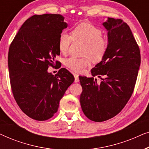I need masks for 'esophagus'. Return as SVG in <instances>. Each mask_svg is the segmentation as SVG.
<instances>
[{"label": "esophagus", "mask_w": 149, "mask_h": 149, "mask_svg": "<svg viewBox=\"0 0 149 149\" xmlns=\"http://www.w3.org/2000/svg\"><path fill=\"white\" fill-rule=\"evenodd\" d=\"M74 82L77 83L79 81V75L77 74H74Z\"/></svg>", "instance_id": "1"}]
</instances>
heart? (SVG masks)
Masks as SVG:
<instances>
[{
  "mask_svg": "<svg viewBox=\"0 0 149 149\" xmlns=\"http://www.w3.org/2000/svg\"><path fill=\"white\" fill-rule=\"evenodd\" d=\"M72 37L66 32L60 34L58 40L59 50L62 54H66L69 49L72 38L85 42L83 55L87 56L79 58L70 57L65 60L66 66L73 71L80 72L90 64V59L94 62L102 60L107 52L108 42L102 36V32L93 24L83 22L72 28Z\"/></svg>",
  "mask_w": 149,
  "mask_h": 149,
  "instance_id": "obj_1",
  "label": "heart"
}]
</instances>
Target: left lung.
<instances>
[{
	"label": "left lung",
	"instance_id": "obj_1",
	"mask_svg": "<svg viewBox=\"0 0 149 149\" xmlns=\"http://www.w3.org/2000/svg\"><path fill=\"white\" fill-rule=\"evenodd\" d=\"M108 47L102 61L91 69L93 77H80L81 109L91 121L111 119L125 107L134 91L140 66V49L129 26L121 19L108 17Z\"/></svg>",
	"mask_w": 149,
	"mask_h": 149
}]
</instances>
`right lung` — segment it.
I'll list each match as a JSON object with an SVG mask.
<instances>
[{
  "instance_id": "1",
  "label": "right lung",
  "mask_w": 149,
  "mask_h": 149,
  "mask_svg": "<svg viewBox=\"0 0 149 149\" xmlns=\"http://www.w3.org/2000/svg\"><path fill=\"white\" fill-rule=\"evenodd\" d=\"M64 20L59 14L32 16L19 28L9 47L8 67L14 98L26 115L37 121L54 115L74 80L66 68L60 69L55 76L47 71L60 54L59 37L68 26Z\"/></svg>"
}]
</instances>
